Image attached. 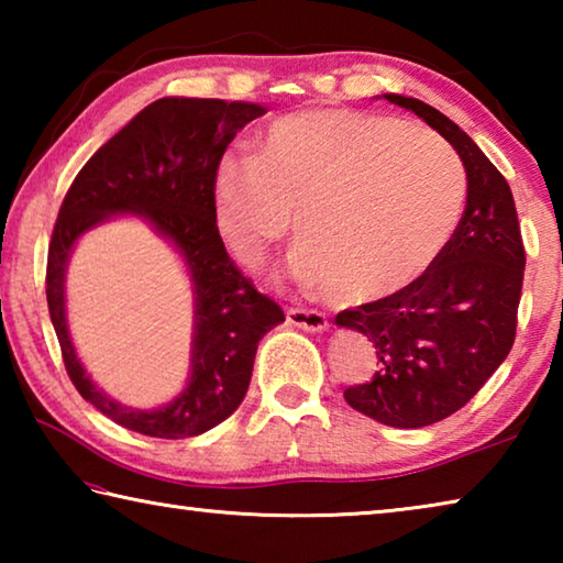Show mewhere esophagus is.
I'll list each match as a JSON object with an SVG mask.
<instances>
[{
    "label": "esophagus",
    "mask_w": 563,
    "mask_h": 563,
    "mask_svg": "<svg viewBox=\"0 0 563 563\" xmlns=\"http://www.w3.org/2000/svg\"><path fill=\"white\" fill-rule=\"evenodd\" d=\"M288 322L295 328L300 330H308V332H322L328 328V318L325 312L320 310H310V308H288Z\"/></svg>",
    "instance_id": "1"
}]
</instances>
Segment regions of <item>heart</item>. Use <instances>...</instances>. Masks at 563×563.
Returning a JSON list of instances; mask_svg holds the SVG:
<instances>
[{"instance_id":"b5f03b06","label":"heart","mask_w":563,"mask_h":563,"mask_svg":"<svg viewBox=\"0 0 563 563\" xmlns=\"http://www.w3.org/2000/svg\"><path fill=\"white\" fill-rule=\"evenodd\" d=\"M462 161L434 133L377 113L295 111L258 156L228 151L213 174L218 231L245 265L295 235V273L340 302L387 298L432 268L460 223Z\"/></svg>"}]
</instances>
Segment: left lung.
Wrapping results in <instances>:
<instances>
[{
    "instance_id": "obj_1",
    "label": "left lung",
    "mask_w": 563,
    "mask_h": 563,
    "mask_svg": "<svg viewBox=\"0 0 563 563\" xmlns=\"http://www.w3.org/2000/svg\"><path fill=\"white\" fill-rule=\"evenodd\" d=\"M385 99L440 131L470 184L460 225L432 268L335 318L373 340L379 360L369 383L345 389L347 405L383 424L417 430L462 409L509 355L527 253L511 188L482 148L430 103L399 93Z\"/></svg>"
}]
</instances>
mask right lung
Segmentation results:
<instances>
[{"mask_svg":"<svg viewBox=\"0 0 563 563\" xmlns=\"http://www.w3.org/2000/svg\"><path fill=\"white\" fill-rule=\"evenodd\" d=\"M258 103L158 99L109 139L64 196L46 255V302L64 367L79 395L126 430L184 440L231 417L251 385L261 338L285 320L228 255L216 225L213 174ZM148 217L185 253L197 285L195 369L185 395L154 413L121 408L99 394L75 360L63 320V268L84 230L111 212Z\"/></svg>","mask_w":563,"mask_h":563,"instance_id":"right-lung-1","label":"right lung"}]
</instances>
